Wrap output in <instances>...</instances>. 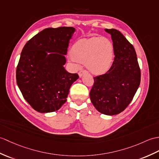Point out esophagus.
Listing matches in <instances>:
<instances>
[{
	"mask_svg": "<svg viewBox=\"0 0 159 159\" xmlns=\"http://www.w3.org/2000/svg\"><path fill=\"white\" fill-rule=\"evenodd\" d=\"M87 71L86 70H80V72H79V75L80 77L82 76L84 73H87Z\"/></svg>",
	"mask_w": 159,
	"mask_h": 159,
	"instance_id": "1",
	"label": "esophagus"
}]
</instances>
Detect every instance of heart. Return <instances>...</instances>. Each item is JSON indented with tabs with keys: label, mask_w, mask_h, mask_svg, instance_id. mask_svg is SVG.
Masks as SVG:
<instances>
[{
	"label": "heart",
	"mask_w": 159,
	"mask_h": 159,
	"mask_svg": "<svg viewBox=\"0 0 159 159\" xmlns=\"http://www.w3.org/2000/svg\"><path fill=\"white\" fill-rule=\"evenodd\" d=\"M71 61L86 64L91 72L102 74L111 66L113 47L108 39L92 37L76 42L71 49Z\"/></svg>",
	"instance_id": "b5f03b06"
}]
</instances>
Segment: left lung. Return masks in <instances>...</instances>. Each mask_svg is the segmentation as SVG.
<instances>
[{"mask_svg":"<svg viewBox=\"0 0 159 159\" xmlns=\"http://www.w3.org/2000/svg\"><path fill=\"white\" fill-rule=\"evenodd\" d=\"M105 30L111 34L115 57L108 71L93 77L89 95L99 112L114 115L132 101L139 86L141 71L134 46L117 30Z\"/></svg>","mask_w":159,"mask_h":159,"instance_id":"1","label":"left lung"}]
</instances>
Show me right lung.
I'll return each mask as SVG.
<instances>
[{"mask_svg":"<svg viewBox=\"0 0 159 159\" xmlns=\"http://www.w3.org/2000/svg\"><path fill=\"white\" fill-rule=\"evenodd\" d=\"M72 27L48 28L30 39L22 49L16 80L22 95L36 111L52 112L67 100L69 89L79 79L64 68ZM47 52L55 54L47 55Z\"/></svg>","mask_w":159,"mask_h":159,"instance_id":"1","label":"right lung"}]
</instances>
